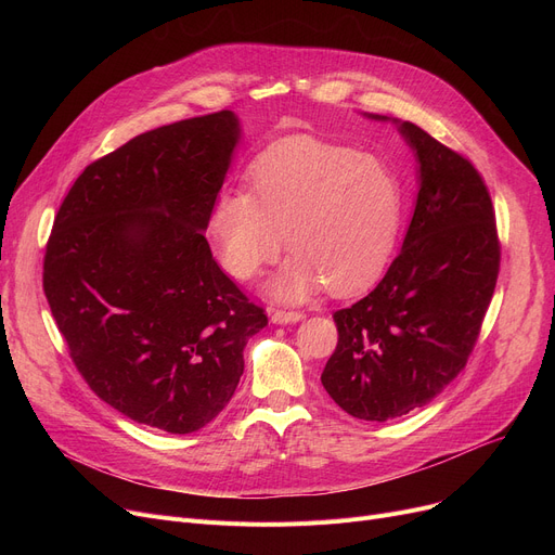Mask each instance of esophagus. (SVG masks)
<instances>
[{"mask_svg":"<svg viewBox=\"0 0 555 555\" xmlns=\"http://www.w3.org/2000/svg\"><path fill=\"white\" fill-rule=\"evenodd\" d=\"M306 314L301 310H274L272 322L274 324H295L299 319H304Z\"/></svg>","mask_w":555,"mask_h":555,"instance_id":"obj_1","label":"esophagus"}]
</instances>
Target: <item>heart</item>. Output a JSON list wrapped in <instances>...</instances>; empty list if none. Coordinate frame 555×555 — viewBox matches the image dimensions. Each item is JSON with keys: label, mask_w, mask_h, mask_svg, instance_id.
<instances>
[{"label": "heart", "mask_w": 555, "mask_h": 555, "mask_svg": "<svg viewBox=\"0 0 555 555\" xmlns=\"http://www.w3.org/2000/svg\"><path fill=\"white\" fill-rule=\"evenodd\" d=\"M249 191L222 189L209 211V236L222 268L251 281L287 238L274 295L299 301L326 283L351 293L383 272L396 247L404 186L380 155L312 137H285L247 168Z\"/></svg>", "instance_id": "obj_1"}]
</instances>
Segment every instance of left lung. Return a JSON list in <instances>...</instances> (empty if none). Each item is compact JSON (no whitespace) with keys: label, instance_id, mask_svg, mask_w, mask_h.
Instances as JSON below:
<instances>
[{"label":"left lung","instance_id":"1","mask_svg":"<svg viewBox=\"0 0 555 555\" xmlns=\"http://www.w3.org/2000/svg\"><path fill=\"white\" fill-rule=\"evenodd\" d=\"M421 189L400 254L371 293L333 312L322 385L346 414L385 423L439 396L465 369L500 276L494 207L473 162L404 121Z\"/></svg>","mask_w":555,"mask_h":555}]
</instances>
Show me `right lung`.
<instances>
[{
  "instance_id": "obj_1",
  "label": "right lung",
  "mask_w": 555,
  "mask_h": 555,
  "mask_svg": "<svg viewBox=\"0 0 555 555\" xmlns=\"http://www.w3.org/2000/svg\"><path fill=\"white\" fill-rule=\"evenodd\" d=\"M236 141L229 109L137 134L78 175L47 241L42 287L82 380L168 434L220 414L268 326L204 238Z\"/></svg>"
}]
</instances>
